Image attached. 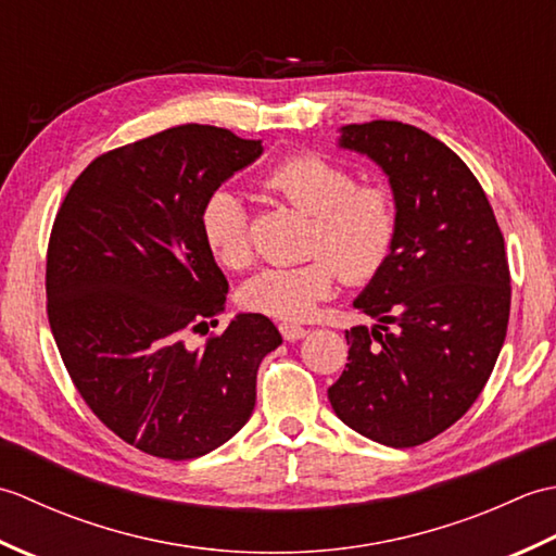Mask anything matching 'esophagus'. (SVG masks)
I'll list each match as a JSON object with an SVG mask.
<instances>
[{
    "label": "esophagus",
    "mask_w": 556,
    "mask_h": 556,
    "mask_svg": "<svg viewBox=\"0 0 556 556\" xmlns=\"http://www.w3.org/2000/svg\"><path fill=\"white\" fill-rule=\"evenodd\" d=\"M279 332H281V337H285L287 341H299V339H303L305 334H308V329L301 327V325H293V323H281L279 325Z\"/></svg>",
    "instance_id": "obj_1"
}]
</instances>
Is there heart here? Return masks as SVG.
I'll list each match as a JSON object with an SVG mask.
<instances>
[{"instance_id":"heart-1","label":"heart","mask_w":556,"mask_h":556,"mask_svg":"<svg viewBox=\"0 0 556 556\" xmlns=\"http://www.w3.org/2000/svg\"><path fill=\"white\" fill-rule=\"evenodd\" d=\"M265 188L313 217L308 255L296 267H267L245 281V311L277 320H305L334 293L339 275L365 285L387 267L399 239V205L382 184H358L344 162L299 152L275 164ZM200 236L222 267L241 269L251 260L248 215L229 188L212 191L200 207Z\"/></svg>"}]
</instances>
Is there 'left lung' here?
Segmentation results:
<instances>
[{"label": "left lung", "mask_w": 556, "mask_h": 556, "mask_svg": "<svg viewBox=\"0 0 556 556\" xmlns=\"http://www.w3.org/2000/svg\"><path fill=\"white\" fill-rule=\"evenodd\" d=\"M339 146L389 176L399 239L353 301L377 325L349 329L346 370L327 396L368 440L418 446L473 406L497 363L511 311L504 236L473 172L420 128L349 124Z\"/></svg>", "instance_id": "8db88e82"}]
</instances>
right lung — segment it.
<instances>
[{
	"instance_id": "obj_1",
	"label": "right lung",
	"mask_w": 556,
	"mask_h": 556,
	"mask_svg": "<svg viewBox=\"0 0 556 556\" xmlns=\"http://www.w3.org/2000/svg\"><path fill=\"white\" fill-rule=\"evenodd\" d=\"M263 155L260 140L186 124L92 160L59 207L47 245V317L90 410L140 452L198 458L239 432L260 361L281 344L241 313L217 325L227 277L200 236L205 198Z\"/></svg>"
}]
</instances>
